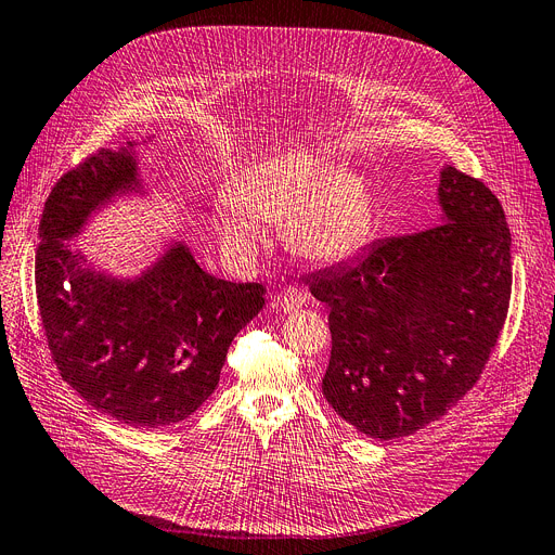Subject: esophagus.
<instances>
[{
	"label": "esophagus",
	"mask_w": 555,
	"mask_h": 555,
	"mask_svg": "<svg viewBox=\"0 0 555 555\" xmlns=\"http://www.w3.org/2000/svg\"><path fill=\"white\" fill-rule=\"evenodd\" d=\"M306 304V293L301 291V287L297 285H285L279 291V295L274 297V306L283 312H293L297 310L299 306Z\"/></svg>",
	"instance_id": "obj_1"
}]
</instances>
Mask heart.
Segmentation results:
<instances>
[{"label":"heart","instance_id":"b5f03b06","mask_svg":"<svg viewBox=\"0 0 555 555\" xmlns=\"http://www.w3.org/2000/svg\"><path fill=\"white\" fill-rule=\"evenodd\" d=\"M258 220L283 222L287 245L312 260H340L367 235L370 202L363 181L340 165L301 152L262 160L240 177L215 208L227 243L249 247Z\"/></svg>","mask_w":555,"mask_h":555}]
</instances>
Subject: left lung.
<instances>
[{
    "label": "left lung",
    "instance_id": "obj_1",
    "mask_svg": "<svg viewBox=\"0 0 555 555\" xmlns=\"http://www.w3.org/2000/svg\"><path fill=\"white\" fill-rule=\"evenodd\" d=\"M447 222L385 237L363 256L306 279L328 306L333 411L378 440L444 417L483 374L508 318L511 229L492 190L440 172Z\"/></svg>",
    "mask_w": 555,
    "mask_h": 555
}]
</instances>
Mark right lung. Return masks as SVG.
Masks as SVG:
<instances>
[{
	"instance_id": "obj_1",
	"label": "right lung",
	"mask_w": 555,
	"mask_h": 555,
	"mask_svg": "<svg viewBox=\"0 0 555 555\" xmlns=\"http://www.w3.org/2000/svg\"><path fill=\"white\" fill-rule=\"evenodd\" d=\"M133 183V158L108 150L56 181L38 227L36 297L47 347L69 388L102 415L160 428L190 417L218 388L233 337L264 304V285L215 279L183 245L129 283L83 270L65 240Z\"/></svg>"
}]
</instances>
